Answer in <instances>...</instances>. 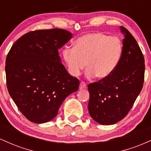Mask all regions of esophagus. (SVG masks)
<instances>
[{
    "instance_id": "obj_1",
    "label": "esophagus",
    "mask_w": 151,
    "mask_h": 151,
    "mask_svg": "<svg viewBox=\"0 0 151 151\" xmlns=\"http://www.w3.org/2000/svg\"><path fill=\"white\" fill-rule=\"evenodd\" d=\"M86 86V84H85V82H84V81H81L80 85H79V89H85Z\"/></svg>"
}]
</instances>
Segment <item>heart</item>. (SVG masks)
<instances>
[{
    "instance_id": "heart-1",
    "label": "heart",
    "mask_w": 151,
    "mask_h": 151,
    "mask_svg": "<svg viewBox=\"0 0 151 151\" xmlns=\"http://www.w3.org/2000/svg\"><path fill=\"white\" fill-rule=\"evenodd\" d=\"M122 53V44L115 36L101 32L87 33L78 37L73 48H65L62 56L70 74L77 77L87 70L86 76L99 79L108 77L115 70Z\"/></svg>"
}]
</instances>
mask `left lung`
<instances>
[{
	"instance_id": "obj_1",
	"label": "left lung",
	"mask_w": 151,
	"mask_h": 151,
	"mask_svg": "<svg viewBox=\"0 0 151 151\" xmlns=\"http://www.w3.org/2000/svg\"><path fill=\"white\" fill-rule=\"evenodd\" d=\"M122 53L115 70L108 77L88 84L90 116L102 125H111L129 114L143 86L145 60L136 39L126 27Z\"/></svg>"
}]
</instances>
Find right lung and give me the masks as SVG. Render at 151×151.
Returning <instances> with one entry per match:
<instances>
[{"label":"right lung","mask_w":151,"mask_h":151,"mask_svg":"<svg viewBox=\"0 0 151 151\" xmlns=\"http://www.w3.org/2000/svg\"><path fill=\"white\" fill-rule=\"evenodd\" d=\"M72 38L63 29L30 31L13 45L6 60V84L15 104L26 119L42 124L58 115L79 81L61 63L58 50Z\"/></svg>","instance_id":"1"}]
</instances>
